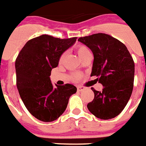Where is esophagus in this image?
Here are the masks:
<instances>
[{"instance_id": "esophagus-1", "label": "esophagus", "mask_w": 146, "mask_h": 146, "mask_svg": "<svg viewBox=\"0 0 146 146\" xmlns=\"http://www.w3.org/2000/svg\"><path fill=\"white\" fill-rule=\"evenodd\" d=\"M77 90H78V92H82V91H84V90H86V87L83 86H78V87H77Z\"/></svg>"}]
</instances>
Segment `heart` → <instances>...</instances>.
<instances>
[{"instance_id":"1","label":"heart","mask_w":146,"mask_h":146,"mask_svg":"<svg viewBox=\"0 0 146 146\" xmlns=\"http://www.w3.org/2000/svg\"><path fill=\"white\" fill-rule=\"evenodd\" d=\"M77 51H78V55H79V56H80V58H81L82 56H84L86 54L90 52V49L88 48L86 45H84V44H79V45H78V46H77ZM66 55V52L62 54V55H61L60 57V62H62V60H64ZM79 78H80V74H73L72 76V79L73 80H77Z\"/></svg>"}]
</instances>
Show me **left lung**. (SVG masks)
<instances>
[{"label": "left lung", "mask_w": 146, "mask_h": 146, "mask_svg": "<svg viewBox=\"0 0 146 146\" xmlns=\"http://www.w3.org/2000/svg\"><path fill=\"white\" fill-rule=\"evenodd\" d=\"M78 41L93 53L91 76L104 86L102 92L91 88L95 94L87 104L90 113L101 119L117 116L131 98L134 80V62L127 47L106 33L80 37Z\"/></svg>", "instance_id": "1"}]
</instances>
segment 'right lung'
I'll return each instance as SVG.
<instances>
[{
	"label": "right lung",
	"instance_id": "1",
	"mask_svg": "<svg viewBox=\"0 0 146 146\" xmlns=\"http://www.w3.org/2000/svg\"><path fill=\"white\" fill-rule=\"evenodd\" d=\"M76 39L42 35L29 40L15 60L20 97L31 115L40 121L49 122L58 119L66 110L70 96L77 92L74 85L54 87L50 80V72L58 66L60 56Z\"/></svg>",
	"mask_w": 146,
	"mask_h": 146
}]
</instances>
